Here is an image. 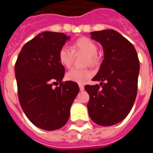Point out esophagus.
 <instances>
[{
    "label": "esophagus",
    "instance_id": "obj_1",
    "mask_svg": "<svg viewBox=\"0 0 153 153\" xmlns=\"http://www.w3.org/2000/svg\"><path fill=\"white\" fill-rule=\"evenodd\" d=\"M79 89L80 91H83V90H84V86H83V84H79Z\"/></svg>",
    "mask_w": 153,
    "mask_h": 153
}]
</instances>
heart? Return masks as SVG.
Masks as SVG:
<instances>
[{"instance_id":"heart-1","label":"heart","mask_w":153,"mask_h":153,"mask_svg":"<svg viewBox=\"0 0 153 153\" xmlns=\"http://www.w3.org/2000/svg\"><path fill=\"white\" fill-rule=\"evenodd\" d=\"M83 52L86 55L84 59V65H96L98 63L97 46L92 39L86 37L78 38L71 46V50L69 47L64 46L60 49L58 58L60 64L65 67H70L72 65L74 53ZM93 72L88 68H72L66 73V79L78 83H86L91 77Z\"/></svg>"}]
</instances>
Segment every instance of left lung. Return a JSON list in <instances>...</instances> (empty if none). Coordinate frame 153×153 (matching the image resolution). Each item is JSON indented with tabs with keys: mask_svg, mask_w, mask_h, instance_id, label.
Returning a JSON list of instances; mask_svg holds the SVG:
<instances>
[{
	"mask_svg": "<svg viewBox=\"0 0 153 153\" xmlns=\"http://www.w3.org/2000/svg\"><path fill=\"white\" fill-rule=\"evenodd\" d=\"M91 38L102 44L104 59L93 79L100 81V85L84 87L89 94L88 114L97 125L111 126L122 121L134 106L139 60L133 44L118 32H92Z\"/></svg>",
	"mask_w": 153,
	"mask_h": 153,
	"instance_id": "8db88e82",
	"label": "left lung"
}]
</instances>
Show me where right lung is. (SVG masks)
Returning <instances> with one entry per match:
<instances>
[{
    "label": "right lung",
    "mask_w": 153,
    "mask_h": 153,
    "mask_svg": "<svg viewBox=\"0 0 153 153\" xmlns=\"http://www.w3.org/2000/svg\"><path fill=\"white\" fill-rule=\"evenodd\" d=\"M70 39L62 33L43 32L22 47L15 62L19 103L30 121L44 130L63 127L79 92L78 83L62 82L65 68L58 53ZM60 83L56 89L54 83Z\"/></svg>",
    "instance_id": "1"
}]
</instances>
